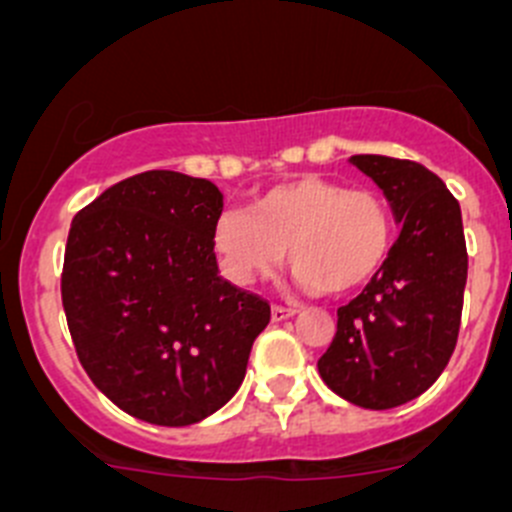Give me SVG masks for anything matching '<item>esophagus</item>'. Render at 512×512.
Returning <instances> with one entry per match:
<instances>
[{"label": "esophagus", "mask_w": 512, "mask_h": 512, "mask_svg": "<svg viewBox=\"0 0 512 512\" xmlns=\"http://www.w3.org/2000/svg\"><path fill=\"white\" fill-rule=\"evenodd\" d=\"M270 315H272V323H280V321H288V318H293L295 310L283 308V305H272Z\"/></svg>", "instance_id": "esophagus-1"}]
</instances>
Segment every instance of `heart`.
Listing matches in <instances>:
<instances>
[{
	"label": "heart",
	"instance_id": "1",
	"mask_svg": "<svg viewBox=\"0 0 512 512\" xmlns=\"http://www.w3.org/2000/svg\"><path fill=\"white\" fill-rule=\"evenodd\" d=\"M391 234L389 204L379 191L300 174L260 191L250 214L224 212L214 247L237 285L275 275L288 252L308 293L351 295L381 272Z\"/></svg>",
	"mask_w": 512,
	"mask_h": 512
}]
</instances>
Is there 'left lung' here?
<instances>
[{
    "instance_id": "left-lung-1",
    "label": "left lung",
    "mask_w": 512,
    "mask_h": 512,
    "mask_svg": "<svg viewBox=\"0 0 512 512\" xmlns=\"http://www.w3.org/2000/svg\"><path fill=\"white\" fill-rule=\"evenodd\" d=\"M384 191L399 240L381 272L338 308L321 379L364 409H394L429 389L457 346L467 285L462 212L444 181L417 161L351 156Z\"/></svg>"
}]
</instances>
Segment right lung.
Returning <instances> with one entry per match:
<instances>
[{"mask_svg": "<svg viewBox=\"0 0 512 512\" xmlns=\"http://www.w3.org/2000/svg\"><path fill=\"white\" fill-rule=\"evenodd\" d=\"M222 199L207 179L143 171L70 224L62 308L80 364L148 424L186 427L222 409L270 323L267 300L219 275Z\"/></svg>", "mask_w": 512, "mask_h": 512, "instance_id": "right-lung-1", "label": "right lung"}]
</instances>
